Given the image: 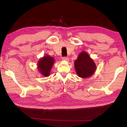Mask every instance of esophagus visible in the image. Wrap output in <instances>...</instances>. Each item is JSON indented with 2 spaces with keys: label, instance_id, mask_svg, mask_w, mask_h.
<instances>
[{
  "label": "esophagus",
  "instance_id": "obj_1",
  "mask_svg": "<svg viewBox=\"0 0 127 127\" xmlns=\"http://www.w3.org/2000/svg\"><path fill=\"white\" fill-rule=\"evenodd\" d=\"M62 60L64 61H66V62H68L69 61V58L68 57H63L62 58Z\"/></svg>",
  "mask_w": 127,
  "mask_h": 127
}]
</instances>
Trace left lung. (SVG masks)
Instances as JSON below:
<instances>
[{
    "label": "left lung",
    "instance_id": "obj_1",
    "mask_svg": "<svg viewBox=\"0 0 127 127\" xmlns=\"http://www.w3.org/2000/svg\"><path fill=\"white\" fill-rule=\"evenodd\" d=\"M74 68L77 76L81 78H86L94 74L96 65L94 60L86 51H82L74 61Z\"/></svg>",
    "mask_w": 127,
    "mask_h": 127
}]
</instances>
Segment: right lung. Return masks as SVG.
Returning a JSON list of instances; mask_svg holds the SVG:
<instances>
[{
  "label": "right lung",
  "mask_w": 127,
  "mask_h": 127,
  "mask_svg": "<svg viewBox=\"0 0 127 127\" xmlns=\"http://www.w3.org/2000/svg\"><path fill=\"white\" fill-rule=\"evenodd\" d=\"M54 63L55 59L53 57L49 55H45L38 60L37 64L38 70L43 76L49 77Z\"/></svg>",
  "instance_id": "right-lung-1"
}]
</instances>
